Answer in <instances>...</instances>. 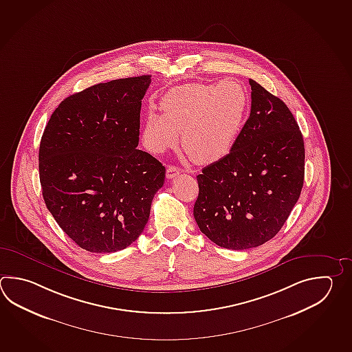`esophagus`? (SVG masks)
<instances>
[{"instance_id":"1","label":"esophagus","mask_w":352,"mask_h":352,"mask_svg":"<svg viewBox=\"0 0 352 352\" xmlns=\"http://www.w3.org/2000/svg\"><path fill=\"white\" fill-rule=\"evenodd\" d=\"M180 173H182L180 168L174 166V165H169V166L166 168V178H168V179H172V178H175Z\"/></svg>"}]
</instances>
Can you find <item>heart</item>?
I'll return each instance as SVG.
<instances>
[{
    "label": "heart",
    "mask_w": 352,
    "mask_h": 352,
    "mask_svg": "<svg viewBox=\"0 0 352 352\" xmlns=\"http://www.w3.org/2000/svg\"><path fill=\"white\" fill-rule=\"evenodd\" d=\"M248 94L238 81L192 82L172 87L162 96L163 114L149 109L144 118L143 143L163 153L178 142L198 164L227 157L237 142L248 108Z\"/></svg>",
    "instance_id": "obj_1"
}]
</instances>
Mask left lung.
Returning <instances> with one entry per match:
<instances>
[{
    "label": "left lung",
    "mask_w": 352,
    "mask_h": 352,
    "mask_svg": "<svg viewBox=\"0 0 352 352\" xmlns=\"http://www.w3.org/2000/svg\"><path fill=\"white\" fill-rule=\"evenodd\" d=\"M251 114L227 157L197 177L194 219L201 233L227 250H248L272 239L298 201L305 144L280 98L250 79Z\"/></svg>",
    "instance_id": "8db88e82"
}]
</instances>
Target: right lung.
I'll list each match as a JSON object with an SVG mask.
<instances>
[{"instance_id":"add662e5","label":"right lung","mask_w":352,"mask_h":352,"mask_svg":"<svg viewBox=\"0 0 352 352\" xmlns=\"http://www.w3.org/2000/svg\"><path fill=\"white\" fill-rule=\"evenodd\" d=\"M151 75L113 80L61 101L43 131L38 173L60 228L94 253L122 251L142 234L164 165L137 149Z\"/></svg>"}]
</instances>
